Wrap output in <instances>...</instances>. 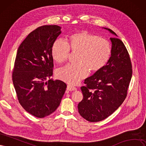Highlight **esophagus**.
<instances>
[{
  "mask_svg": "<svg viewBox=\"0 0 146 146\" xmlns=\"http://www.w3.org/2000/svg\"><path fill=\"white\" fill-rule=\"evenodd\" d=\"M67 89L68 90H69V91H74V90H77L76 87H73V86H70V85H68L67 86Z\"/></svg>",
  "mask_w": 146,
  "mask_h": 146,
  "instance_id": "obj_1",
  "label": "esophagus"
}]
</instances>
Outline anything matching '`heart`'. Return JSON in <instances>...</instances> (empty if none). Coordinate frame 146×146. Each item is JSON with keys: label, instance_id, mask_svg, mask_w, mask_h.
<instances>
[{"label": "heart", "instance_id": "1", "mask_svg": "<svg viewBox=\"0 0 146 146\" xmlns=\"http://www.w3.org/2000/svg\"><path fill=\"white\" fill-rule=\"evenodd\" d=\"M73 52H78L76 63L68 64L58 70L56 76L70 84H76L88 76L90 70L96 72L107 64L111 55V46L106 39L82 31L72 35L69 41L56 40L51 48V55L59 63L66 61Z\"/></svg>", "mask_w": 146, "mask_h": 146}]
</instances>
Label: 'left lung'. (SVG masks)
<instances>
[{
	"label": "left lung",
	"instance_id": "8db88e82",
	"mask_svg": "<svg viewBox=\"0 0 146 146\" xmlns=\"http://www.w3.org/2000/svg\"><path fill=\"white\" fill-rule=\"evenodd\" d=\"M111 34L115 33L104 28ZM111 42V56L101 70L84 80L81 87L83 99L78 106L79 114L90 122L104 120L123 104L132 76V66L124 43L115 36Z\"/></svg>",
	"mask_w": 146,
	"mask_h": 146
}]
</instances>
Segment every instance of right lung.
<instances>
[{"mask_svg":"<svg viewBox=\"0 0 146 146\" xmlns=\"http://www.w3.org/2000/svg\"><path fill=\"white\" fill-rule=\"evenodd\" d=\"M60 29L56 25L39 27L17 50L12 78L18 101L27 112L39 118L57 109L67 88L63 81L51 79V48Z\"/></svg>","mask_w":146,"mask_h":146,"instance_id":"right-lung-1","label":"right lung"}]
</instances>
